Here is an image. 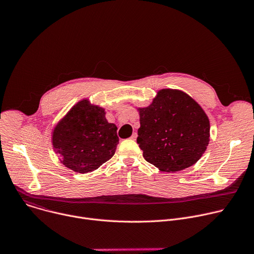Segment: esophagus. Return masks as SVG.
<instances>
[{
    "label": "esophagus",
    "mask_w": 254,
    "mask_h": 254,
    "mask_svg": "<svg viewBox=\"0 0 254 254\" xmlns=\"http://www.w3.org/2000/svg\"><path fill=\"white\" fill-rule=\"evenodd\" d=\"M136 137H137L136 132H133V133L131 134V136H130V138H131V139H133V140H134V139H136Z\"/></svg>",
    "instance_id": "34e87169"
}]
</instances>
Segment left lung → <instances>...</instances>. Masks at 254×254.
Returning a JSON list of instances; mask_svg holds the SVG:
<instances>
[{
	"mask_svg": "<svg viewBox=\"0 0 254 254\" xmlns=\"http://www.w3.org/2000/svg\"><path fill=\"white\" fill-rule=\"evenodd\" d=\"M136 141L147 162L175 173L196 164L210 140V123L200 104L186 92L164 88L152 103L137 107Z\"/></svg>",
	"mask_w": 254,
	"mask_h": 254,
	"instance_id": "8db88e82",
	"label": "left lung"
}]
</instances>
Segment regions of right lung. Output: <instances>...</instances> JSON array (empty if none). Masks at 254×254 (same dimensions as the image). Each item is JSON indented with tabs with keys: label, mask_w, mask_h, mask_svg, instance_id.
Here are the masks:
<instances>
[{
	"label": "right lung",
	"mask_w": 254,
	"mask_h": 254,
	"mask_svg": "<svg viewBox=\"0 0 254 254\" xmlns=\"http://www.w3.org/2000/svg\"><path fill=\"white\" fill-rule=\"evenodd\" d=\"M117 126L105 119V110L88 98L78 101L52 131L53 150L68 169L86 174L113 158L119 143Z\"/></svg>",
	"instance_id": "add662e5"
}]
</instances>
